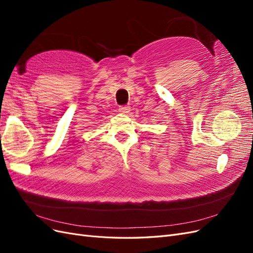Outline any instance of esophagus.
Wrapping results in <instances>:
<instances>
[{"mask_svg":"<svg viewBox=\"0 0 253 253\" xmlns=\"http://www.w3.org/2000/svg\"><path fill=\"white\" fill-rule=\"evenodd\" d=\"M129 110H131V108H129V106H127V105L119 106V109H118V111H119L121 114H126V113L129 112Z\"/></svg>","mask_w":253,"mask_h":253,"instance_id":"34e87169","label":"esophagus"}]
</instances>
